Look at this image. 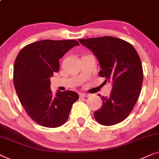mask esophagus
Masks as SVG:
<instances>
[{
	"label": "esophagus",
	"mask_w": 159,
	"mask_h": 159,
	"mask_svg": "<svg viewBox=\"0 0 159 159\" xmlns=\"http://www.w3.org/2000/svg\"><path fill=\"white\" fill-rule=\"evenodd\" d=\"M79 96H80V97H87L89 96V94H85V93H80Z\"/></svg>",
	"instance_id": "obj_1"
}]
</instances>
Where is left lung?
Returning <instances> with one entry per match:
<instances>
[{"label":"left lung","instance_id":"obj_1","mask_svg":"<svg viewBox=\"0 0 159 159\" xmlns=\"http://www.w3.org/2000/svg\"><path fill=\"white\" fill-rule=\"evenodd\" d=\"M78 41L98 60L99 76L113 81L109 97L99 94L102 105L94 113L95 119L105 126L121 122L134 108L143 84V67L137 51L128 42L111 36Z\"/></svg>","mask_w":159,"mask_h":159}]
</instances>
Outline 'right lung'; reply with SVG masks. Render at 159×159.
I'll list each match as a JSON object with an SVG mask.
<instances>
[{
	"label": "right lung",
	"instance_id": "obj_1",
	"mask_svg": "<svg viewBox=\"0 0 159 159\" xmlns=\"http://www.w3.org/2000/svg\"><path fill=\"white\" fill-rule=\"evenodd\" d=\"M78 45L75 40H43L25 46L16 57L14 87L26 113L39 125L48 128L63 125L79 98L73 91H57L54 94L50 88V78L60 69L59 60Z\"/></svg>",
	"mask_w": 159,
	"mask_h": 159
}]
</instances>
